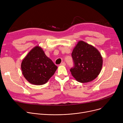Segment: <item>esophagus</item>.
Instances as JSON below:
<instances>
[{"label": "esophagus", "mask_w": 123, "mask_h": 123, "mask_svg": "<svg viewBox=\"0 0 123 123\" xmlns=\"http://www.w3.org/2000/svg\"><path fill=\"white\" fill-rule=\"evenodd\" d=\"M60 65L61 66H65L66 65V63L65 62H62L60 64Z\"/></svg>", "instance_id": "1"}]
</instances>
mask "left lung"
I'll use <instances>...</instances> for the list:
<instances>
[{"mask_svg":"<svg viewBox=\"0 0 123 123\" xmlns=\"http://www.w3.org/2000/svg\"><path fill=\"white\" fill-rule=\"evenodd\" d=\"M72 57L74 66L70 71L78 82H91L100 73L103 58L98 49L92 45L79 41L73 50Z\"/></svg>","mask_w":123,"mask_h":123,"instance_id":"1","label":"left lung"}]
</instances>
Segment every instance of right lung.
<instances>
[{
    "label": "right lung",
    "mask_w": 123,
    "mask_h": 123,
    "mask_svg": "<svg viewBox=\"0 0 123 123\" xmlns=\"http://www.w3.org/2000/svg\"><path fill=\"white\" fill-rule=\"evenodd\" d=\"M21 68L24 78L30 83L36 85L46 83L57 69L39 46L32 48L25 57Z\"/></svg>",
    "instance_id": "1"
}]
</instances>
